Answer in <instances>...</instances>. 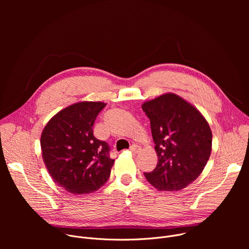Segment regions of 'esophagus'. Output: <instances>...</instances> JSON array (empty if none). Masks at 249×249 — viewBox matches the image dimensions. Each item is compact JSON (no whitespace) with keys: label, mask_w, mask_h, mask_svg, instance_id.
<instances>
[{"label":"esophagus","mask_w":249,"mask_h":249,"mask_svg":"<svg viewBox=\"0 0 249 249\" xmlns=\"http://www.w3.org/2000/svg\"><path fill=\"white\" fill-rule=\"evenodd\" d=\"M129 150H130V152H132L133 154H138V153L141 151V148H140L138 145H132Z\"/></svg>","instance_id":"1"}]
</instances>
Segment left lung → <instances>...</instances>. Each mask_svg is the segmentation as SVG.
<instances>
[{
	"label": "left lung",
	"instance_id": "left-lung-1",
	"mask_svg": "<svg viewBox=\"0 0 249 249\" xmlns=\"http://www.w3.org/2000/svg\"><path fill=\"white\" fill-rule=\"evenodd\" d=\"M150 119L159 161L147 180L163 191L181 190L203 171L212 151L206 119L178 95L167 93L142 106Z\"/></svg>",
	"mask_w": 249,
	"mask_h": 249
}]
</instances>
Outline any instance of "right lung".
Returning a JSON list of instances; mask_svg holds the SVG:
<instances>
[{"mask_svg":"<svg viewBox=\"0 0 249 249\" xmlns=\"http://www.w3.org/2000/svg\"><path fill=\"white\" fill-rule=\"evenodd\" d=\"M103 102L75 103L57 113L41 135L43 161L55 183L74 194L100 188L110 176V147L93 135Z\"/></svg>","mask_w":249,"mask_h":249,"instance_id":"1","label":"right lung"}]
</instances>
